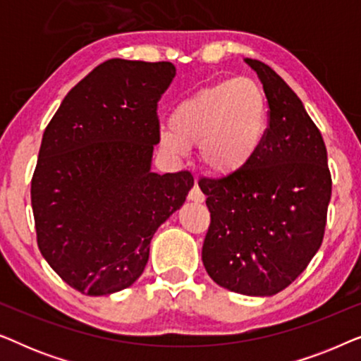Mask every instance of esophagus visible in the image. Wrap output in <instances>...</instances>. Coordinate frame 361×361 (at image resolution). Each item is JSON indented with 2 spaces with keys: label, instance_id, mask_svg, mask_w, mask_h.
I'll return each instance as SVG.
<instances>
[{
  "label": "esophagus",
  "instance_id": "esophagus-1",
  "mask_svg": "<svg viewBox=\"0 0 361 361\" xmlns=\"http://www.w3.org/2000/svg\"><path fill=\"white\" fill-rule=\"evenodd\" d=\"M189 200H192V202H195V204H202V202L205 200V195L202 194V190H200V187L199 185H194L190 189V192H189Z\"/></svg>",
  "mask_w": 361,
  "mask_h": 361
}]
</instances>
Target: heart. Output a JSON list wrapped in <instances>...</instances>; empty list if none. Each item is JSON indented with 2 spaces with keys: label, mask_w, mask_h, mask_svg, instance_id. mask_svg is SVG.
I'll return each instance as SVG.
<instances>
[{
  "label": "heart",
  "mask_w": 361,
  "mask_h": 361,
  "mask_svg": "<svg viewBox=\"0 0 361 361\" xmlns=\"http://www.w3.org/2000/svg\"><path fill=\"white\" fill-rule=\"evenodd\" d=\"M268 126L269 103L263 87L251 78H226L177 103L159 141L174 156L199 145V161L209 174L233 177L253 164Z\"/></svg>",
  "instance_id": "b5f03b06"
}]
</instances>
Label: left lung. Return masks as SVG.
<instances>
[{
    "label": "left lung",
    "instance_id": "left-lung-1",
    "mask_svg": "<svg viewBox=\"0 0 361 361\" xmlns=\"http://www.w3.org/2000/svg\"><path fill=\"white\" fill-rule=\"evenodd\" d=\"M246 62L268 97V135L241 174L199 180L210 212L202 261L221 288L273 295L295 281L322 245L332 176L324 137L302 102L269 66Z\"/></svg>",
    "mask_w": 361,
    "mask_h": 361
}]
</instances>
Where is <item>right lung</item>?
Wrapping results in <instances>:
<instances>
[{
    "instance_id": "1",
    "label": "right lung",
    "mask_w": 361,
    "mask_h": 361,
    "mask_svg": "<svg viewBox=\"0 0 361 361\" xmlns=\"http://www.w3.org/2000/svg\"><path fill=\"white\" fill-rule=\"evenodd\" d=\"M174 75L171 62L110 59L67 93L44 131L31 180L37 246L78 293L130 288L152 235L194 185L189 171L151 172L157 103Z\"/></svg>"
}]
</instances>
